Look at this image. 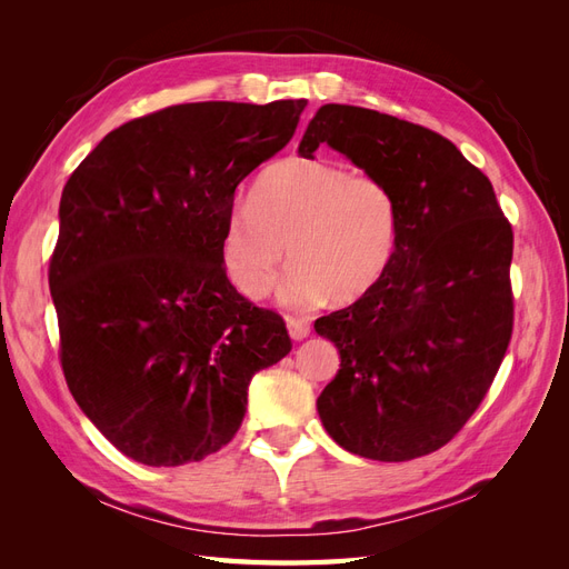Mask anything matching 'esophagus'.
I'll list each match as a JSON object with an SVG mask.
<instances>
[{"mask_svg": "<svg viewBox=\"0 0 569 569\" xmlns=\"http://www.w3.org/2000/svg\"><path fill=\"white\" fill-rule=\"evenodd\" d=\"M287 330H289L291 339L301 341V339L311 335V322L303 320V318H287Z\"/></svg>", "mask_w": 569, "mask_h": 569, "instance_id": "34e87169", "label": "esophagus"}]
</instances>
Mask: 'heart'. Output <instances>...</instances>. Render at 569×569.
<instances>
[{
    "instance_id": "heart-1",
    "label": "heart",
    "mask_w": 569,
    "mask_h": 569,
    "mask_svg": "<svg viewBox=\"0 0 569 569\" xmlns=\"http://www.w3.org/2000/svg\"><path fill=\"white\" fill-rule=\"evenodd\" d=\"M396 222V201L377 176L330 159L289 157L263 170L251 201L228 213L222 266L244 297L261 299L289 244L297 261L282 280L289 306H318L330 297L351 303L385 274Z\"/></svg>"
}]
</instances>
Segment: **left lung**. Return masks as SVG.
Returning a JSON list of instances; mask_svg holds the SVG:
<instances>
[{
    "instance_id": "1",
    "label": "left lung",
    "mask_w": 569,
    "mask_h": 569,
    "mask_svg": "<svg viewBox=\"0 0 569 569\" xmlns=\"http://www.w3.org/2000/svg\"><path fill=\"white\" fill-rule=\"evenodd\" d=\"M320 144L380 178L399 222L377 284L316 320L341 358L318 396V416L343 451L382 462L420 458L460 432L506 356L510 222L489 178L422 126L325 104L299 157L313 159Z\"/></svg>"
}]
</instances>
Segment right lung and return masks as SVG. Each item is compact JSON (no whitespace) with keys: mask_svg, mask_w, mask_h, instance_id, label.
<instances>
[{"mask_svg":"<svg viewBox=\"0 0 569 569\" xmlns=\"http://www.w3.org/2000/svg\"><path fill=\"white\" fill-rule=\"evenodd\" d=\"M306 99L199 101L134 118L68 178L49 291L76 403L120 453L203 460L244 420L251 377L289 349L284 320L222 268L234 189L295 134Z\"/></svg>","mask_w":569,"mask_h":569,"instance_id":"add662e5","label":"right lung"}]
</instances>
